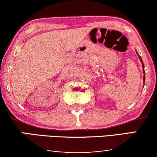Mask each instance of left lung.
I'll use <instances>...</instances> for the list:
<instances>
[{
  "label": "left lung",
  "instance_id": "left-lung-1",
  "mask_svg": "<svg viewBox=\"0 0 157 157\" xmlns=\"http://www.w3.org/2000/svg\"><path fill=\"white\" fill-rule=\"evenodd\" d=\"M136 54L138 55V56H139V59H140V61H141V63H142V67H143V74H144V83H145V71H144V63H143V61H142V59H141V56H139V54L138 53H137V51H136Z\"/></svg>",
  "mask_w": 157,
  "mask_h": 157
}]
</instances>
